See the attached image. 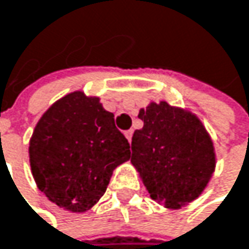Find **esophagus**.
<instances>
[{"instance_id": "obj_1", "label": "esophagus", "mask_w": 249, "mask_h": 249, "mask_svg": "<svg viewBox=\"0 0 249 249\" xmlns=\"http://www.w3.org/2000/svg\"><path fill=\"white\" fill-rule=\"evenodd\" d=\"M132 135H133V130H126V132H124V136L127 138L129 143L132 142Z\"/></svg>"}]
</instances>
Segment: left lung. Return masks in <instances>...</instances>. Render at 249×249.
Segmentation results:
<instances>
[{
    "instance_id": "1",
    "label": "left lung",
    "mask_w": 249,
    "mask_h": 249,
    "mask_svg": "<svg viewBox=\"0 0 249 249\" xmlns=\"http://www.w3.org/2000/svg\"><path fill=\"white\" fill-rule=\"evenodd\" d=\"M138 117L143 127L133 133L130 162L155 201L181 209L203 193L214 173L210 135L196 114L167 101L149 103Z\"/></svg>"
}]
</instances>
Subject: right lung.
Masks as SVG:
<instances>
[{
	"label": "right lung",
	"mask_w": 249,
	"mask_h": 249,
	"mask_svg": "<svg viewBox=\"0 0 249 249\" xmlns=\"http://www.w3.org/2000/svg\"><path fill=\"white\" fill-rule=\"evenodd\" d=\"M29 157L39 190L56 206L82 213L106 193L113 171L130 160V145L98 97L73 91L43 113Z\"/></svg>",
	"instance_id": "1"
}]
</instances>
